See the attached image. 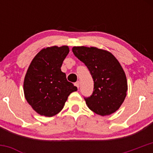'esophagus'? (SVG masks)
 <instances>
[{"mask_svg":"<svg viewBox=\"0 0 153 153\" xmlns=\"http://www.w3.org/2000/svg\"><path fill=\"white\" fill-rule=\"evenodd\" d=\"M79 85H80V82H79V81H77L76 83H75V86H77V88H78H78H79Z\"/></svg>","mask_w":153,"mask_h":153,"instance_id":"obj_1","label":"esophagus"}]
</instances>
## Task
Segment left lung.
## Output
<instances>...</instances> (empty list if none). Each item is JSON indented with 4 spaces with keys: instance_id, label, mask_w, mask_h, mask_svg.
Wrapping results in <instances>:
<instances>
[{
    "instance_id": "obj_1",
    "label": "left lung",
    "mask_w": 153,
    "mask_h": 153,
    "mask_svg": "<svg viewBox=\"0 0 153 153\" xmlns=\"http://www.w3.org/2000/svg\"><path fill=\"white\" fill-rule=\"evenodd\" d=\"M72 52L84 63L93 78V93L84 98L89 109L102 116L118 110L128 88L125 72L116 58L108 51L93 47H74Z\"/></svg>"
}]
</instances>
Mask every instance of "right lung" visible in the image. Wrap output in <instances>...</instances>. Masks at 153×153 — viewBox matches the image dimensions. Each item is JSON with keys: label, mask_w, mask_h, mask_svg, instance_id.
Masks as SVG:
<instances>
[{"label": "right lung", "mask_w": 153, "mask_h": 153, "mask_svg": "<svg viewBox=\"0 0 153 153\" xmlns=\"http://www.w3.org/2000/svg\"><path fill=\"white\" fill-rule=\"evenodd\" d=\"M69 52L68 46L44 48L27 69L24 81V96L39 115H57L64 108L68 96L78 89L67 81L61 69Z\"/></svg>", "instance_id": "obj_1"}]
</instances>
